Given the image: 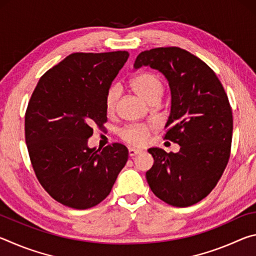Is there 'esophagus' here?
Wrapping results in <instances>:
<instances>
[{
	"label": "esophagus",
	"instance_id": "esophagus-1",
	"mask_svg": "<svg viewBox=\"0 0 256 256\" xmlns=\"http://www.w3.org/2000/svg\"><path fill=\"white\" fill-rule=\"evenodd\" d=\"M138 154H141L140 150L134 149V148H130L128 149V156H130V157H134V156H136Z\"/></svg>",
	"mask_w": 256,
	"mask_h": 256
}]
</instances>
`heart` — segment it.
I'll return each mask as SVG.
<instances>
[{
  "label": "heart",
  "mask_w": 256,
  "mask_h": 256,
  "mask_svg": "<svg viewBox=\"0 0 256 256\" xmlns=\"http://www.w3.org/2000/svg\"><path fill=\"white\" fill-rule=\"evenodd\" d=\"M131 86L138 96L146 102H158L164 90V84L160 76L154 72H142L131 80ZM120 97V86L112 84L105 94V108L107 112H112ZM154 126L148 123L130 124L118 131V136L126 144L134 146H142L148 144Z\"/></svg>",
  "instance_id": "b5f03b06"
}]
</instances>
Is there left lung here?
<instances>
[{
    "instance_id": "obj_1",
    "label": "left lung",
    "mask_w": 256,
    "mask_h": 256,
    "mask_svg": "<svg viewBox=\"0 0 256 256\" xmlns=\"http://www.w3.org/2000/svg\"><path fill=\"white\" fill-rule=\"evenodd\" d=\"M144 66L170 82L172 110L164 138L180 146L176 154L148 150L154 162L146 180L167 204L193 206L216 188L230 158L232 112L227 94L209 66L180 47L141 52L134 68Z\"/></svg>"
}]
</instances>
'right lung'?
Returning <instances> with one entry per match:
<instances>
[{
    "mask_svg": "<svg viewBox=\"0 0 256 256\" xmlns=\"http://www.w3.org/2000/svg\"><path fill=\"white\" fill-rule=\"evenodd\" d=\"M128 58L125 50L72 53L34 88L24 115L30 162L40 185L63 206L89 209L110 193L128 158L120 144L86 146L107 122L105 94Z\"/></svg>",
    "mask_w": 256,
    "mask_h": 256,
    "instance_id": "1",
    "label": "right lung"
}]
</instances>
